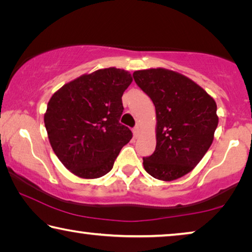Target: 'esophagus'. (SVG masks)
I'll list each match as a JSON object with an SVG mask.
<instances>
[{
	"label": "esophagus",
	"instance_id": "obj_1",
	"mask_svg": "<svg viewBox=\"0 0 252 252\" xmlns=\"http://www.w3.org/2000/svg\"><path fill=\"white\" fill-rule=\"evenodd\" d=\"M133 134H134L135 138H138V136L140 135V126H135L133 127Z\"/></svg>",
	"mask_w": 252,
	"mask_h": 252
}]
</instances>
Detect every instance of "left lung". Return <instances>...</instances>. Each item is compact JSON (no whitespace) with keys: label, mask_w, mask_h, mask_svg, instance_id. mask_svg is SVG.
<instances>
[{"label":"left lung","mask_w":252,"mask_h":252,"mask_svg":"<svg viewBox=\"0 0 252 252\" xmlns=\"http://www.w3.org/2000/svg\"><path fill=\"white\" fill-rule=\"evenodd\" d=\"M133 79L150 96L157 114V146L143 158L144 170L159 180H177L211 146L219 121L216 101L192 80L171 70L135 71Z\"/></svg>","instance_id":"obj_1"}]
</instances>
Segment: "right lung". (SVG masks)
Instances as JSON below:
<instances>
[{
  "label": "right lung",
  "instance_id": "add662e5",
  "mask_svg": "<svg viewBox=\"0 0 252 252\" xmlns=\"http://www.w3.org/2000/svg\"><path fill=\"white\" fill-rule=\"evenodd\" d=\"M131 82L127 71L101 69L64 84L50 99L44 125L51 147L75 176L95 179L110 172L132 139L120 123L122 95Z\"/></svg>",
  "mask_w": 252,
  "mask_h": 252
}]
</instances>
